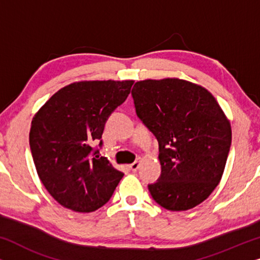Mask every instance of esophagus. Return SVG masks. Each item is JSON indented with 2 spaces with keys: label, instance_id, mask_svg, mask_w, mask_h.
I'll return each instance as SVG.
<instances>
[{
  "label": "esophagus",
  "instance_id": "1",
  "mask_svg": "<svg viewBox=\"0 0 260 260\" xmlns=\"http://www.w3.org/2000/svg\"><path fill=\"white\" fill-rule=\"evenodd\" d=\"M140 165H141V158H138L137 161H135L134 163H131L130 165V169L134 170V172H136V170L140 168Z\"/></svg>",
  "mask_w": 260,
  "mask_h": 260
}]
</instances>
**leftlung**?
Segmentation results:
<instances>
[{
    "label": "left lung",
    "mask_w": 260,
    "mask_h": 260,
    "mask_svg": "<svg viewBox=\"0 0 260 260\" xmlns=\"http://www.w3.org/2000/svg\"><path fill=\"white\" fill-rule=\"evenodd\" d=\"M131 94L158 142L161 176L148 186L152 199L173 212L200 205L219 184L230 152L222 109L205 87L177 78L137 81Z\"/></svg>",
    "instance_id": "8db88e82"
}]
</instances>
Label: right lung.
Instances as JSON below:
<instances>
[{
	"mask_svg": "<svg viewBox=\"0 0 260 260\" xmlns=\"http://www.w3.org/2000/svg\"><path fill=\"white\" fill-rule=\"evenodd\" d=\"M134 80L77 81L52 95L31 120L33 161L48 193L63 207L88 213L112 197L124 174L92 145Z\"/></svg>",
	"mask_w": 260,
	"mask_h": 260,
	"instance_id": "right-lung-1",
	"label": "right lung"
}]
</instances>
